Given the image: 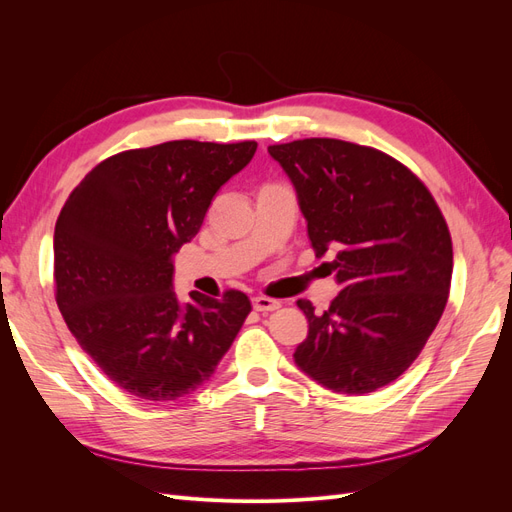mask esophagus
Instances as JSON below:
<instances>
[{
	"label": "esophagus",
	"mask_w": 512,
	"mask_h": 512,
	"mask_svg": "<svg viewBox=\"0 0 512 512\" xmlns=\"http://www.w3.org/2000/svg\"><path fill=\"white\" fill-rule=\"evenodd\" d=\"M252 305H254L256 312H275V309L282 307L280 301L271 299V297H265V294H260V297H254Z\"/></svg>",
	"instance_id": "obj_1"
}]
</instances>
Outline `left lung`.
<instances>
[{"instance_id":"obj_1","label":"left lung","mask_w":512,"mask_h":512,"mask_svg":"<svg viewBox=\"0 0 512 512\" xmlns=\"http://www.w3.org/2000/svg\"><path fill=\"white\" fill-rule=\"evenodd\" d=\"M297 190L316 256L342 286L324 314L299 299L307 337L294 350L309 378L363 395L397 380L425 348L448 301L453 241L408 166L337 138L269 147Z\"/></svg>"}]
</instances>
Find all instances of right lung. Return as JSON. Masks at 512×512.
<instances>
[{
  "mask_svg": "<svg viewBox=\"0 0 512 512\" xmlns=\"http://www.w3.org/2000/svg\"><path fill=\"white\" fill-rule=\"evenodd\" d=\"M254 141H168L91 168L61 209L53 241L55 301L76 342L119 389L175 401L203 386L252 312L173 290V254L192 241L222 185L250 164Z\"/></svg>",
  "mask_w": 512,
  "mask_h": 512,
  "instance_id": "obj_1",
  "label": "right lung"
}]
</instances>
